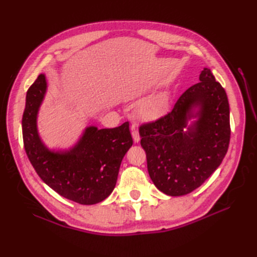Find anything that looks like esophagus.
<instances>
[{"mask_svg": "<svg viewBox=\"0 0 257 257\" xmlns=\"http://www.w3.org/2000/svg\"><path fill=\"white\" fill-rule=\"evenodd\" d=\"M131 130H132V136H133V141L136 144V143H138L139 141H141V136H139L138 131H137V128H136V126L134 125V124H132Z\"/></svg>", "mask_w": 257, "mask_h": 257, "instance_id": "34e87169", "label": "esophagus"}]
</instances>
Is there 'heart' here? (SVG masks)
Instances as JSON below:
<instances>
[{"instance_id":"obj_1","label":"heart","mask_w":257,"mask_h":257,"mask_svg":"<svg viewBox=\"0 0 257 257\" xmlns=\"http://www.w3.org/2000/svg\"><path fill=\"white\" fill-rule=\"evenodd\" d=\"M168 97L166 94H158L144 103L139 113L146 119H158L167 111Z\"/></svg>"}]
</instances>
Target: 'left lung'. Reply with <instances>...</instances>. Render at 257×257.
<instances>
[{"instance_id":"left-lung-1","label":"left lung","mask_w":257,"mask_h":257,"mask_svg":"<svg viewBox=\"0 0 257 257\" xmlns=\"http://www.w3.org/2000/svg\"><path fill=\"white\" fill-rule=\"evenodd\" d=\"M200 82L178 98L173 110L139 126L148 172L157 188L181 196L199 188L220 166L230 139L226 92L209 68ZM201 106L200 119L185 132L190 108Z\"/></svg>"}]
</instances>
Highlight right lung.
<instances>
[{
	"instance_id": "1",
	"label": "right lung",
	"mask_w": 257,
	"mask_h": 257,
	"mask_svg": "<svg viewBox=\"0 0 257 257\" xmlns=\"http://www.w3.org/2000/svg\"><path fill=\"white\" fill-rule=\"evenodd\" d=\"M46 91L41 74L27 92L22 115L23 145L37 175L61 196L80 205H94L114 189L124 155L133 145L130 123L114 128L90 126L73 150L48 151L36 130V115Z\"/></svg>"
}]
</instances>
